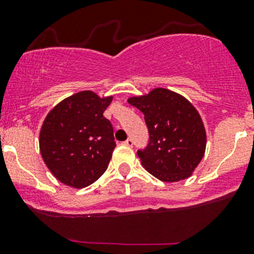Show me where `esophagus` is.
Wrapping results in <instances>:
<instances>
[{"instance_id":"obj_1","label":"esophagus","mask_w":254,"mask_h":254,"mask_svg":"<svg viewBox=\"0 0 254 254\" xmlns=\"http://www.w3.org/2000/svg\"><path fill=\"white\" fill-rule=\"evenodd\" d=\"M124 143H125V145H127V146H132V143H134V141H132V139H130V137H129V139L125 140Z\"/></svg>"}]
</instances>
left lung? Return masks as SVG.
I'll return each instance as SVG.
<instances>
[{"label": "left lung", "mask_w": 254, "mask_h": 254, "mask_svg": "<svg viewBox=\"0 0 254 254\" xmlns=\"http://www.w3.org/2000/svg\"><path fill=\"white\" fill-rule=\"evenodd\" d=\"M145 115L150 142L137 151L141 165L162 182L189 178L206 147V131L195 107L182 94L153 88L143 96L127 99Z\"/></svg>", "instance_id": "8db88e82"}]
</instances>
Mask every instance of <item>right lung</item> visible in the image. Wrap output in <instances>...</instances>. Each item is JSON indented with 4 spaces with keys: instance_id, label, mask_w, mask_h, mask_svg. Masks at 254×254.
Returning a JSON list of instances; mask_svg holds the SVG:
<instances>
[{
    "instance_id": "add662e5",
    "label": "right lung",
    "mask_w": 254,
    "mask_h": 254,
    "mask_svg": "<svg viewBox=\"0 0 254 254\" xmlns=\"http://www.w3.org/2000/svg\"><path fill=\"white\" fill-rule=\"evenodd\" d=\"M113 96L82 91L56 104L43 122L39 148L58 181L84 188L104 172L115 148L113 127L103 113Z\"/></svg>"
}]
</instances>
